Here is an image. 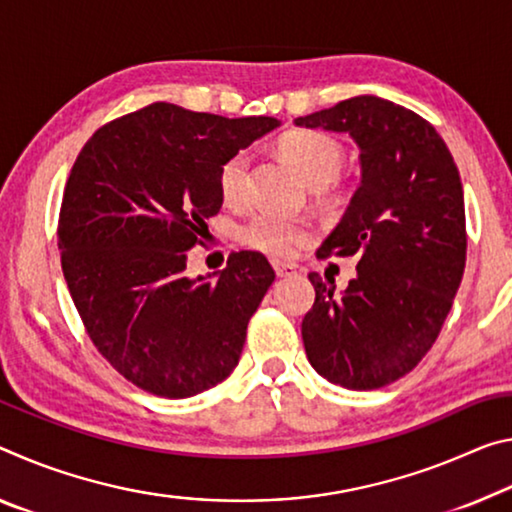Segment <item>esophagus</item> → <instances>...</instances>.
<instances>
[{"mask_svg":"<svg viewBox=\"0 0 512 512\" xmlns=\"http://www.w3.org/2000/svg\"><path fill=\"white\" fill-rule=\"evenodd\" d=\"M273 269L278 278H289V275H294L296 269L291 264H282V262H273Z\"/></svg>","mask_w":512,"mask_h":512,"instance_id":"1","label":"esophagus"}]
</instances>
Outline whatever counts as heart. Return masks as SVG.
I'll list each match as a JSON object with an SVG mask.
<instances>
[{"label": "heart", "instance_id": "obj_1", "mask_svg": "<svg viewBox=\"0 0 512 512\" xmlns=\"http://www.w3.org/2000/svg\"><path fill=\"white\" fill-rule=\"evenodd\" d=\"M285 159L312 189L328 186L344 166L342 143L314 129L291 132L280 143ZM218 189L227 205H246L250 196V152L241 150L223 161L218 170ZM310 227L275 214H255L241 225L239 239L259 253L287 257L298 243L310 239Z\"/></svg>", "mask_w": 512, "mask_h": 512}]
</instances>
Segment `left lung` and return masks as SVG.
Instances as JSON below:
<instances>
[{"label":"left lung","mask_w":512,"mask_h":512,"mask_svg":"<svg viewBox=\"0 0 512 512\" xmlns=\"http://www.w3.org/2000/svg\"><path fill=\"white\" fill-rule=\"evenodd\" d=\"M298 127L348 134L362 182L319 257H355L342 294L310 273L303 319L307 360L330 383L378 389L431 351L465 271V198L442 136L415 111L358 95L296 118Z\"/></svg>","instance_id":"obj_1"}]
</instances>
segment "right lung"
I'll return each instance as SVG.
<instances>
[{"label": "right lung", "mask_w": 512, "mask_h": 512, "mask_svg": "<svg viewBox=\"0 0 512 512\" xmlns=\"http://www.w3.org/2000/svg\"><path fill=\"white\" fill-rule=\"evenodd\" d=\"M278 125L154 102L97 129L70 170L63 278L97 351L145 392L186 399L239 364L275 280L269 259L241 250L223 271L189 278L186 250L223 205V161Z\"/></svg>", "instance_id": "add662e5"}]
</instances>
